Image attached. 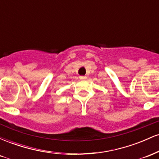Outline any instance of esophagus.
<instances>
[{
    "label": "esophagus",
    "instance_id": "esophagus-1",
    "mask_svg": "<svg viewBox=\"0 0 159 159\" xmlns=\"http://www.w3.org/2000/svg\"><path fill=\"white\" fill-rule=\"evenodd\" d=\"M79 78H80V79H81V80H86L87 78V76H83V75L80 76Z\"/></svg>",
    "mask_w": 159,
    "mask_h": 159
}]
</instances>
